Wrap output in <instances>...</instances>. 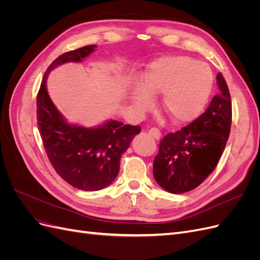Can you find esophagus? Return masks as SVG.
Wrapping results in <instances>:
<instances>
[{
    "mask_svg": "<svg viewBox=\"0 0 260 260\" xmlns=\"http://www.w3.org/2000/svg\"><path fill=\"white\" fill-rule=\"evenodd\" d=\"M148 133H149V135H151L153 138H155L156 140H159L160 137H161L160 130H159L158 128H155V127L149 129V130H148Z\"/></svg>",
    "mask_w": 260,
    "mask_h": 260,
    "instance_id": "1",
    "label": "esophagus"
}]
</instances>
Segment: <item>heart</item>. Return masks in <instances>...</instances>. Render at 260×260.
Instances as JSON below:
<instances>
[{"label":"heart","instance_id":"heart-1","mask_svg":"<svg viewBox=\"0 0 260 260\" xmlns=\"http://www.w3.org/2000/svg\"><path fill=\"white\" fill-rule=\"evenodd\" d=\"M210 68L185 56L164 57L149 65L144 89L138 88L133 104L139 109L152 105L151 95L162 94L160 107L174 122H186L205 106L212 88Z\"/></svg>","mask_w":260,"mask_h":260}]
</instances>
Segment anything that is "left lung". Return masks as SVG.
I'll return each instance as SVG.
<instances>
[{"label": "left lung", "mask_w": 260, "mask_h": 260, "mask_svg": "<svg viewBox=\"0 0 260 260\" xmlns=\"http://www.w3.org/2000/svg\"><path fill=\"white\" fill-rule=\"evenodd\" d=\"M219 93L200 117L159 143L153 164V176L165 190L191 191L215 170L229 139L232 104L229 88L221 74L217 75Z\"/></svg>", "instance_id": "1"}]
</instances>
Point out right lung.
I'll use <instances>...</instances> for the list:
<instances>
[{"label": "right lung", "mask_w": 260, "mask_h": 260, "mask_svg": "<svg viewBox=\"0 0 260 260\" xmlns=\"http://www.w3.org/2000/svg\"><path fill=\"white\" fill-rule=\"evenodd\" d=\"M95 45L61 54L46 69L37 95V121L49 160L61 179L82 191H99L111 184L119 172L121 155L141 132L139 125L111 120L98 128L68 124L54 106L46 78L52 69L68 61H80Z\"/></svg>", "instance_id": "1"}]
</instances>
